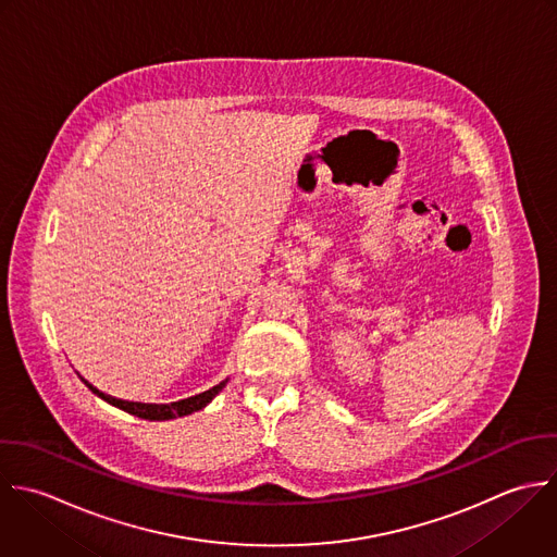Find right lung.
<instances>
[{
	"mask_svg": "<svg viewBox=\"0 0 557 557\" xmlns=\"http://www.w3.org/2000/svg\"><path fill=\"white\" fill-rule=\"evenodd\" d=\"M82 382L97 395L101 397L103 401H108L110 406L119 408V410H125L127 414H134L138 419H147V421H169V419H177V417H186V414H193L201 408H206L227 384V380H223L221 384L212 386L210 391L206 393H199L195 397H188V399H182V401H173V404H140V401H123V399H116L112 395H106L101 391H97L92 384H88L84 377Z\"/></svg>",
	"mask_w": 557,
	"mask_h": 557,
	"instance_id": "add662e5",
	"label": "right lung"
}]
</instances>
